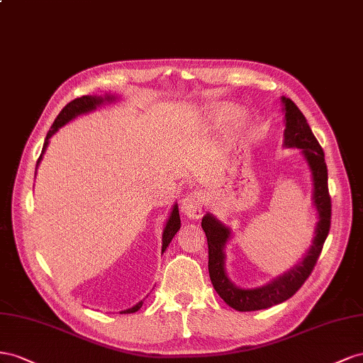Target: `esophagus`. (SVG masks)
<instances>
[{
	"instance_id": "1",
	"label": "esophagus",
	"mask_w": 363,
	"mask_h": 363,
	"mask_svg": "<svg viewBox=\"0 0 363 363\" xmlns=\"http://www.w3.org/2000/svg\"><path fill=\"white\" fill-rule=\"evenodd\" d=\"M181 211L190 219H199L202 214V196L199 193H190L181 201Z\"/></svg>"
}]
</instances>
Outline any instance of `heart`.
<instances>
[{
	"label": "heart",
	"instance_id": "heart-1",
	"mask_svg": "<svg viewBox=\"0 0 363 363\" xmlns=\"http://www.w3.org/2000/svg\"><path fill=\"white\" fill-rule=\"evenodd\" d=\"M239 112L240 111L233 105H216V106H211L208 111L210 118L217 124H225V123L233 121L237 116H239Z\"/></svg>",
	"mask_w": 363,
	"mask_h": 363
}]
</instances>
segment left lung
Returning a JSON list of instances; mask_svg holds the SVG:
<instances>
[{
  "label": "left lung",
  "mask_w": 363,
  "mask_h": 363,
  "mask_svg": "<svg viewBox=\"0 0 363 363\" xmlns=\"http://www.w3.org/2000/svg\"><path fill=\"white\" fill-rule=\"evenodd\" d=\"M281 103L286 126L283 146L287 149L301 150L310 173H312V202L318 213L315 237L303 260L283 275H278L272 281L260 287H239L231 281L225 267V246L231 240V228L222 223L214 214L206 213L202 217V228L206 235V242H208V272L211 283L223 301L239 312L269 308L294 296L298 289L304 284L308 275L312 274L330 231L331 201L328 194V174L323 147L319 146L306 117L295 103L284 96L281 97Z\"/></svg>",
  "instance_id": "8db88e82"
}]
</instances>
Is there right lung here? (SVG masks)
I'll return each instance as SVG.
<instances>
[{
    "label": "right lung",
    "mask_w": 363,
    "mask_h": 363,
    "mask_svg": "<svg viewBox=\"0 0 363 363\" xmlns=\"http://www.w3.org/2000/svg\"><path fill=\"white\" fill-rule=\"evenodd\" d=\"M118 99V96H113V94H105V96H84V97H79V99H74L72 101H69L68 105L60 111L59 116L56 117L53 126H51V129L48 130L47 133V138L44 141V147H43V153H40V157L36 162V170L39 167V162L40 160H43V155L45 153L47 147H48V143H50V138L55 135V133L62 128L65 126L67 123H69L71 120L77 118L79 116H84V113H88V112H92L96 111L99 106L105 105V103H112L116 101ZM181 228V217H179V208H178V203L173 205V208L170 211V216L167 222H165V226L162 230V247H161V252H164L165 250H167L172 239L174 237V234L179 231ZM143 306V301H140L138 304H135L130 308H126V310H121L120 313H135L137 310H140Z\"/></svg>",
    "instance_id": "obj_1"
}]
</instances>
